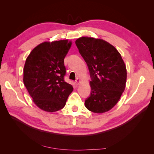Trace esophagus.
Returning <instances> with one entry per match:
<instances>
[{"instance_id":"obj_1","label":"esophagus","mask_w":154,"mask_h":154,"mask_svg":"<svg viewBox=\"0 0 154 154\" xmlns=\"http://www.w3.org/2000/svg\"><path fill=\"white\" fill-rule=\"evenodd\" d=\"M80 83H81V80L79 79V78H77L76 81H75V84H76V85H79Z\"/></svg>"}]
</instances>
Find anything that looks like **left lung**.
<instances>
[{"label": "left lung", "instance_id": "left-lung-1", "mask_svg": "<svg viewBox=\"0 0 154 154\" xmlns=\"http://www.w3.org/2000/svg\"><path fill=\"white\" fill-rule=\"evenodd\" d=\"M75 44L92 80L91 94L85 105L93 112H106L116 105L125 89L126 65L119 51L102 39L81 37Z\"/></svg>", "mask_w": 154, "mask_h": 154}]
</instances>
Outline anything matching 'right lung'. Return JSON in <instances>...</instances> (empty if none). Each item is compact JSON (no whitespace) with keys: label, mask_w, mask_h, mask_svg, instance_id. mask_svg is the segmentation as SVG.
Returning a JSON list of instances; mask_svg holds the SVG:
<instances>
[{"label":"right lung","mask_w":154,"mask_h":154,"mask_svg":"<svg viewBox=\"0 0 154 154\" xmlns=\"http://www.w3.org/2000/svg\"><path fill=\"white\" fill-rule=\"evenodd\" d=\"M71 44L68 40L42 42L26 60L23 82L34 104L45 112L63 109L73 90L64 81V58Z\"/></svg>","instance_id":"1"}]
</instances>
